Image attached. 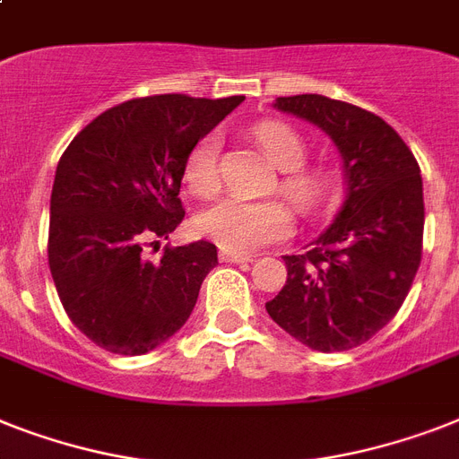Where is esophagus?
I'll return each instance as SVG.
<instances>
[{
  "instance_id": "obj_1",
  "label": "esophagus",
  "mask_w": 459,
  "mask_h": 459,
  "mask_svg": "<svg viewBox=\"0 0 459 459\" xmlns=\"http://www.w3.org/2000/svg\"><path fill=\"white\" fill-rule=\"evenodd\" d=\"M219 259L226 264H247L252 262V256L249 255H242V252H230V249H221L219 252Z\"/></svg>"
}]
</instances>
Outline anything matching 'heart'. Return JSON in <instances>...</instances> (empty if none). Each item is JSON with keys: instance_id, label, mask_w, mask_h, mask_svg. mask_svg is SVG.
<instances>
[{"instance_id": "1", "label": "heart", "mask_w": 459, "mask_h": 459, "mask_svg": "<svg viewBox=\"0 0 459 459\" xmlns=\"http://www.w3.org/2000/svg\"><path fill=\"white\" fill-rule=\"evenodd\" d=\"M255 139L271 162L282 169L281 191L301 212H311L323 200L327 181L318 171L299 169L307 158V143L292 126L282 122H262L255 126ZM219 139L207 134L193 145L186 160V184L197 197H212L219 191ZM292 229L288 207L278 200L226 197L197 217V230L230 252H255L268 242L282 240Z\"/></svg>"}]
</instances>
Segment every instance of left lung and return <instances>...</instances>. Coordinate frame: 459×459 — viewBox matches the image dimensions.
I'll use <instances>...</instances> for the list:
<instances>
[{
    "label": "left lung",
    "instance_id": "8db88e82",
    "mask_svg": "<svg viewBox=\"0 0 459 459\" xmlns=\"http://www.w3.org/2000/svg\"><path fill=\"white\" fill-rule=\"evenodd\" d=\"M273 108L320 126L342 158L346 197L307 255H285L288 281L268 316L314 351H346L389 323L422 259V174L382 117L320 94Z\"/></svg>",
    "mask_w": 459,
    "mask_h": 459
}]
</instances>
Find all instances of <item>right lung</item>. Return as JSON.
Listing matches in <instances>:
<instances>
[{
  "mask_svg": "<svg viewBox=\"0 0 459 459\" xmlns=\"http://www.w3.org/2000/svg\"><path fill=\"white\" fill-rule=\"evenodd\" d=\"M242 100H126L89 122L63 152L48 207V268L65 314L100 349L148 353L193 314L217 247L207 240L165 247L160 262L145 259V247L184 221L178 191L188 152Z\"/></svg>",
  "mask_w": 459,
  "mask_h": 459,
  "instance_id": "1",
  "label": "right lung"
}]
</instances>
